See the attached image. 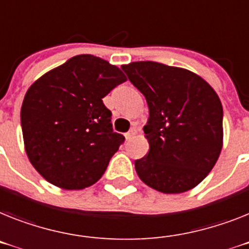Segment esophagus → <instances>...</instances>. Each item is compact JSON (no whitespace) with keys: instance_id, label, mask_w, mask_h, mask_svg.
Segmentation results:
<instances>
[{"instance_id":"obj_1","label":"esophagus","mask_w":249,"mask_h":249,"mask_svg":"<svg viewBox=\"0 0 249 249\" xmlns=\"http://www.w3.org/2000/svg\"><path fill=\"white\" fill-rule=\"evenodd\" d=\"M137 134H138V130L135 128H133L129 130V133H126V134H125V138H126V141H130L131 138H134Z\"/></svg>"}]
</instances>
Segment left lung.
<instances>
[{"label": "left lung", "instance_id": "8db88e82", "mask_svg": "<svg viewBox=\"0 0 249 249\" xmlns=\"http://www.w3.org/2000/svg\"><path fill=\"white\" fill-rule=\"evenodd\" d=\"M147 100L144 137L147 156L135 160L144 183L163 194H181L199 185L223 148V106L199 74L157 62L121 66Z\"/></svg>", "mask_w": 249, "mask_h": 249}]
</instances>
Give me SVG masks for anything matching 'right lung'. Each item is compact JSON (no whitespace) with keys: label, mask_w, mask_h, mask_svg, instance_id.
<instances>
[{"label":"right lung","mask_w":249,"mask_h":249,"mask_svg":"<svg viewBox=\"0 0 249 249\" xmlns=\"http://www.w3.org/2000/svg\"><path fill=\"white\" fill-rule=\"evenodd\" d=\"M126 77L91 54L71 58L26 91L21 128L26 156L41 177L63 190L97 182L124 137L114 133L102 99Z\"/></svg>","instance_id":"obj_1"}]
</instances>
